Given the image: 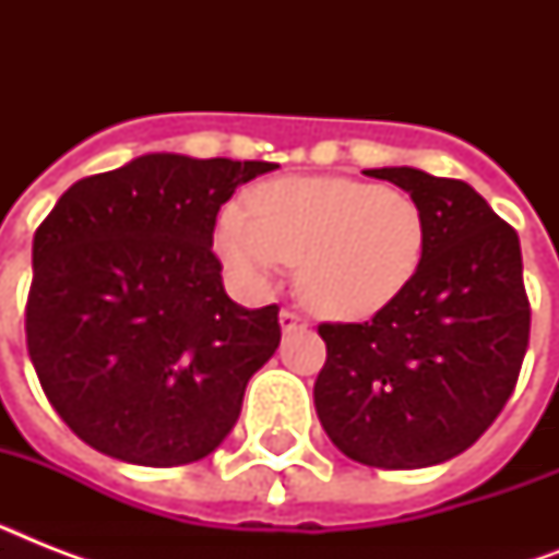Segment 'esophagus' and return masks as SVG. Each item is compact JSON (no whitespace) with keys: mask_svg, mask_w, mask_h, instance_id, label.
I'll return each instance as SVG.
<instances>
[{"mask_svg":"<svg viewBox=\"0 0 559 559\" xmlns=\"http://www.w3.org/2000/svg\"><path fill=\"white\" fill-rule=\"evenodd\" d=\"M278 322H281V331H284V333L305 331V328H307V319H301V316L293 313V310H281Z\"/></svg>","mask_w":559,"mask_h":559,"instance_id":"esophagus-1","label":"esophagus"}]
</instances>
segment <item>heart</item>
<instances>
[{
	"mask_svg": "<svg viewBox=\"0 0 559 559\" xmlns=\"http://www.w3.org/2000/svg\"><path fill=\"white\" fill-rule=\"evenodd\" d=\"M424 243V211L406 191L345 177L278 179L252 193V211L226 205L217 219V252L243 287H270L298 263V296L331 319L394 301Z\"/></svg>",
	"mask_w": 559,
	"mask_h": 559,
	"instance_id": "b5f03b06",
	"label": "heart"
}]
</instances>
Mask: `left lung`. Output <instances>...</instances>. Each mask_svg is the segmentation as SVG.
<instances>
[{
	"label": "left lung",
	"mask_w": 559,
	"mask_h": 559,
	"mask_svg": "<svg viewBox=\"0 0 559 559\" xmlns=\"http://www.w3.org/2000/svg\"><path fill=\"white\" fill-rule=\"evenodd\" d=\"M420 205V266L371 322L322 324L328 362L316 415L348 459L432 467L481 438L511 397L528 350L520 237L461 179L373 168Z\"/></svg>",
	"instance_id": "1"
}]
</instances>
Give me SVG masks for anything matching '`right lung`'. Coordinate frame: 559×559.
Wrapping results in <instances>:
<instances>
[{
  "label": "right lung",
  "instance_id": "add662e5",
  "mask_svg": "<svg viewBox=\"0 0 559 559\" xmlns=\"http://www.w3.org/2000/svg\"><path fill=\"white\" fill-rule=\"evenodd\" d=\"M272 162L147 153L74 182L34 235L25 336L81 441L142 467L205 459L281 342L278 307L223 289L214 223Z\"/></svg>",
  "mask_w": 559,
  "mask_h": 559
}]
</instances>
